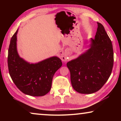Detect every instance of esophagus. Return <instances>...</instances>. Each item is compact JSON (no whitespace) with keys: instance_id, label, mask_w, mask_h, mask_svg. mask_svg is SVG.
<instances>
[{"instance_id":"34e87169","label":"esophagus","mask_w":121,"mask_h":121,"mask_svg":"<svg viewBox=\"0 0 121 121\" xmlns=\"http://www.w3.org/2000/svg\"><path fill=\"white\" fill-rule=\"evenodd\" d=\"M60 57L61 60H62L63 61H66L67 60V53L65 51H61L60 52Z\"/></svg>"}]
</instances>
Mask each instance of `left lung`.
<instances>
[{
	"mask_svg": "<svg viewBox=\"0 0 121 121\" xmlns=\"http://www.w3.org/2000/svg\"><path fill=\"white\" fill-rule=\"evenodd\" d=\"M95 38H91L89 48L67 63L71 85L76 91L91 94L103 86L111 75L114 63L112 41L104 26L97 22Z\"/></svg>",
	"mask_w": 121,
	"mask_h": 121,
	"instance_id": "obj_1",
	"label": "left lung"
}]
</instances>
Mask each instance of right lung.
<instances>
[{
	"label": "right lung",
	"mask_w": 121,
	"mask_h": 121,
	"mask_svg": "<svg viewBox=\"0 0 121 121\" xmlns=\"http://www.w3.org/2000/svg\"><path fill=\"white\" fill-rule=\"evenodd\" d=\"M18 30L12 36L9 48L7 61L10 76L18 89L26 95H45L50 91L53 76L62 63L56 56L35 63L21 58L17 50Z\"/></svg>",
	"instance_id": "1"
}]
</instances>
